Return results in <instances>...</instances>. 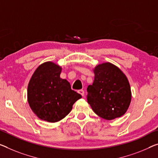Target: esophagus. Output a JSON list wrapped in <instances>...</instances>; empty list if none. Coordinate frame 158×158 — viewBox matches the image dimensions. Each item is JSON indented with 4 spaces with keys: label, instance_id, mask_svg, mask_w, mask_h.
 I'll list each match as a JSON object with an SVG mask.
<instances>
[{
    "label": "esophagus",
    "instance_id": "obj_1",
    "mask_svg": "<svg viewBox=\"0 0 158 158\" xmlns=\"http://www.w3.org/2000/svg\"><path fill=\"white\" fill-rule=\"evenodd\" d=\"M77 93H78L80 94H81L82 97L85 95V92H84L83 89H79V90L77 91Z\"/></svg>",
    "mask_w": 158,
    "mask_h": 158
}]
</instances>
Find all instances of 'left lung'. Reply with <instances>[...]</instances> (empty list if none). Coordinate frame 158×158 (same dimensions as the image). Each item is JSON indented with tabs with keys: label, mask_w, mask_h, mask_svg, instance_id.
I'll list each match as a JSON object with an SVG mask.
<instances>
[{
	"label": "left lung",
	"mask_w": 158,
	"mask_h": 158,
	"mask_svg": "<svg viewBox=\"0 0 158 158\" xmlns=\"http://www.w3.org/2000/svg\"><path fill=\"white\" fill-rule=\"evenodd\" d=\"M94 80L87 88V99L94 112L106 120L120 117L127 111L131 92L127 77L110 63L97 65Z\"/></svg>",
	"instance_id": "obj_1"
}]
</instances>
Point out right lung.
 <instances>
[{
    "label": "right lung",
    "mask_w": 158,
    "mask_h": 158,
    "mask_svg": "<svg viewBox=\"0 0 158 158\" xmlns=\"http://www.w3.org/2000/svg\"><path fill=\"white\" fill-rule=\"evenodd\" d=\"M61 68L52 62L40 65L27 87V100L31 110L41 119L56 122L71 111L82 96L71 89L66 80L60 77Z\"/></svg>",
    "instance_id": "obj_1"
}]
</instances>
